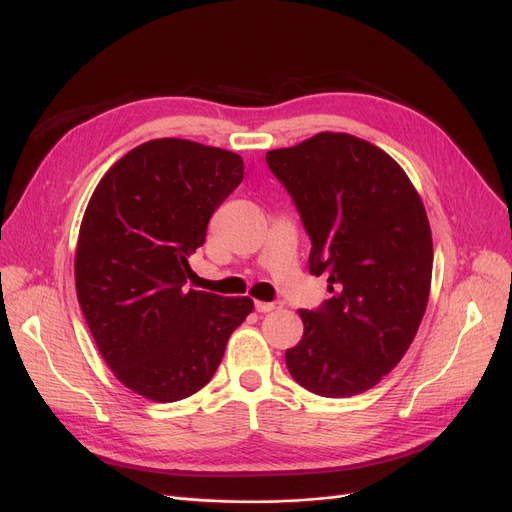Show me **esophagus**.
I'll list each match as a JSON object with an SVG mask.
<instances>
[{
	"label": "esophagus",
	"mask_w": 512,
	"mask_h": 512,
	"mask_svg": "<svg viewBox=\"0 0 512 512\" xmlns=\"http://www.w3.org/2000/svg\"><path fill=\"white\" fill-rule=\"evenodd\" d=\"M280 307H282L280 301H270V303L255 301V309H257L259 313H270V311H276V309H280Z\"/></svg>",
	"instance_id": "34e87169"
}]
</instances>
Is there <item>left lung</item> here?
Instances as JSON below:
<instances>
[{"label": "left lung", "mask_w": 512, "mask_h": 512, "mask_svg": "<svg viewBox=\"0 0 512 512\" xmlns=\"http://www.w3.org/2000/svg\"><path fill=\"white\" fill-rule=\"evenodd\" d=\"M311 238L309 272L332 297L301 309L305 334L286 351L313 394L346 398L378 384L405 357L432 284V230L407 174L382 149L351 134L265 155Z\"/></svg>", "instance_id": "left-lung-1"}]
</instances>
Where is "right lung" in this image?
<instances>
[{
    "label": "right lung",
    "instance_id": "add662e5",
    "mask_svg": "<svg viewBox=\"0 0 512 512\" xmlns=\"http://www.w3.org/2000/svg\"><path fill=\"white\" fill-rule=\"evenodd\" d=\"M242 176L236 153L155 139L97 184L78 234L76 297L101 357L132 392L174 402L201 390L253 311L249 297L186 286L188 257Z\"/></svg>",
    "mask_w": 512,
    "mask_h": 512
}]
</instances>
